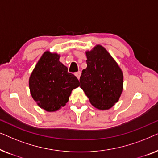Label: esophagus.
<instances>
[{
  "instance_id": "esophagus-1",
  "label": "esophagus",
  "mask_w": 158,
  "mask_h": 158,
  "mask_svg": "<svg viewBox=\"0 0 158 158\" xmlns=\"http://www.w3.org/2000/svg\"><path fill=\"white\" fill-rule=\"evenodd\" d=\"M81 72H77V73H75V75L77 77V79H80V77H81Z\"/></svg>"
}]
</instances>
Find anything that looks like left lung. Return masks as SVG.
I'll list each match as a JSON object with an SVG mask.
<instances>
[{
  "mask_svg": "<svg viewBox=\"0 0 158 158\" xmlns=\"http://www.w3.org/2000/svg\"><path fill=\"white\" fill-rule=\"evenodd\" d=\"M85 55L87 68L82 71L81 88L95 108L111 109L119 100L123 90L122 69L102 45H96Z\"/></svg>",
  "mask_w": 158,
  "mask_h": 158,
  "instance_id": "left-lung-1",
  "label": "left lung"
}]
</instances>
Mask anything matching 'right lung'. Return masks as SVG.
Instances as JSON below:
<instances>
[{
	"label": "right lung",
	"instance_id": "right-lung-1",
	"mask_svg": "<svg viewBox=\"0 0 158 158\" xmlns=\"http://www.w3.org/2000/svg\"><path fill=\"white\" fill-rule=\"evenodd\" d=\"M60 57L56 52H44L29 79L32 98L41 109L48 112L64 106L72 90L80 85L78 80L68 72Z\"/></svg>",
	"mask_w": 158,
	"mask_h": 158
}]
</instances>
